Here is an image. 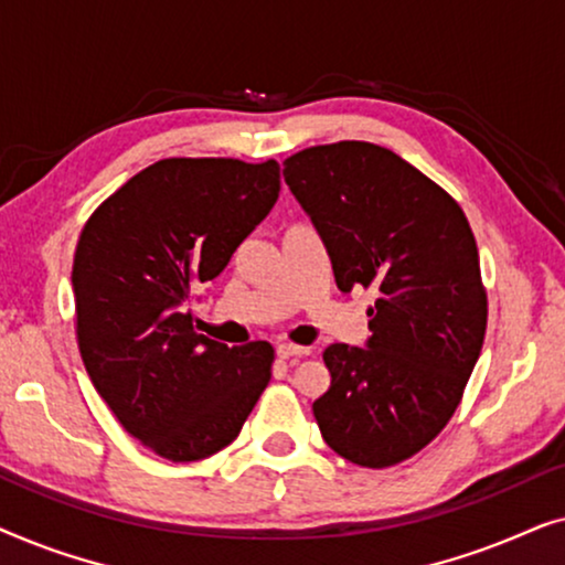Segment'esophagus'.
Segmentation results:
<instances>
[{"label":"esophagus","instance_id":"obj_1","mask_svg":"<svg viewBox=\"0 0 565 565\" xmlns=\"http://www.w3.org/2000/svg\"><path fill=\"white\" fill-rule=\"evenodd\" d=\"M311 352L308 347H298V344H277V358L280 360H300Z\"/></svg>","mask_w":565,"mask_h":565}]
</instances>
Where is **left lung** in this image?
<instances>
[{
  "instance_id": "1",
  "label": "left lung",
  "mask_w": 565,
  "mask_h": 565,
  "mask_svg": "<svg viewBox=\"0 0 565 565\" xmlns=\"http://www.w3.org/2000/svg\"><path fill=\"white\" fill-rule=\"evenodd\" d=\"M282 167L337 288L375 292L367 347L323 352L321 437L354 466H396L445 429L481 354L489 303L476 236L437 182L383 146H311Z\"/></svg>"
}]
</instances>
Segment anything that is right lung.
Segmentation results:
<instances>
[{"mask_svg": "<svg viewBox=\"0 0 565 565\" xmlns=\"http://www.w3.org/2000/svg\"><path fill=\"white\" fill-rule=\"evenodd\" d=\"M277 195L275 159H161L84 223L72 269L82 362L122 429L159 458L223 450L267 388L273 344L198 334L188 300Z\"/></svg>", "mask_w": 565, "mask_h": 565, "instance_id": "1", "label": "right lung"}]
</instances>
